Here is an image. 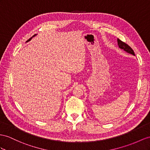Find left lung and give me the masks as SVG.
Masks as SVG:
<instances>
[{"mask_svg": "<svg viewBox=\"0 0 150 150\" xmlns=\"http://www.w3.org/2000/svg\"><path fill=\"white\" fill-rule=\"evenodd\" d=\"M117 42H118V47L120 49H123L124 51L127 52V53L130 54L135 56V54H134V51L132 50V49L130 47V46H129L127 44L121 41L120 39H119V38H117Z\"/></svg>", "mask_w": 150, "mask_h": 150, "instance_id": "8db88e82", "label": "left lung"}]
</instances>
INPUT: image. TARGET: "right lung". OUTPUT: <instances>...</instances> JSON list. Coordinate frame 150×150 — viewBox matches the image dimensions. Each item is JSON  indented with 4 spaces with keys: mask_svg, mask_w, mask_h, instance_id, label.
<instances>
[{
    "mask_svg": "<svg viewBox=\"0 0 150 150\" xmlns=\"http://www.w3.org/2000/svg\"><path fill=\"white\" fill-rule=\"evenodd\" d=\"M35 35H37V34H35V35H33V37H31V38H29V39H28V40L27 41H26V42H29V41H30V40H32V38L33 37H35Z\"/></svg>",
    "mask_w": 150,
    "mask_h": 150,
    "instance_id": "obj_1",
    "label": "right lung"
}]
</instances>
